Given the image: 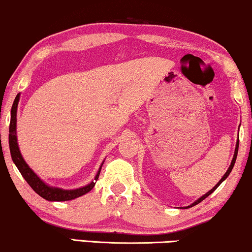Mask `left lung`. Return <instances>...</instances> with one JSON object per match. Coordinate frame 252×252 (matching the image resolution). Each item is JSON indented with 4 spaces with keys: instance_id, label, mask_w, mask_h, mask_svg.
I'll list each match as a JSON object with an SVG mask.
<instances>
[{
    "instance_id": "1",
    "label": "left lung",
    "mask_w": 252,
    "mask_h": 252,
    "mask_svg": "<svg viewBox=\"0 0 252 252\" xmlns=\"http://www.w3.org/2000/svg\"><path fill=\"white\" fill-rule=\"evenodd\" d=\"M237 151H239V139H237V141H236V147H235V151H234V156H233L232 163H230V165H229V167H228V170H227V171H226V173H225V174H223V177H222L221 179H220V180H219V182H218V184H217V185L215 186V187H213V188L211 189V190H209L208 192H206V194H204V195H203V196H201V197H199L198 199H196V201H195L194 203H192V204H190V205H188V206H186V209H188V208H191V206H194V205H196V204H198V203H201V202L203 201V199H205L206 197H208V196H209V195H211V194H212V192H213V191H215V190H216V189H217V188H218V187H219V186H220V185H221L223 181H225V180H226V179H227V177H228V175H229V173H230V172H232V170H233V167H234V164H235V160H236V157H237Z\"/></svg>"
}]
</instances>
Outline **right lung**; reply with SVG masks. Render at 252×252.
Returning a JSON list of instances; mask_svg holds the SVG:
<instances>
[{"instance_id":"1","label":"right lung","mask_w":252,"mask_h":252,"mask_svg":"<svg viewBox=\"0 0 252 252\" xmlns=\"http://www.w3.org/2000/svg\"><path fill=\"white\" fill-rule=\"evenodd\" d=\"M20 94L16 96L15 101H13L12 108H11V119H10V127H9V147H10V154H11L12 161L18 168L20 174L23 175V178L25 179L37 195H40L41 197L47 199L50 202H63V201H71L80 196L87 194L88 191H91L97 181L98 175L101 173L102 165L99 166L97 173H96L94 181H92L91 184L84 186V187L75 188V189H63L58 187H53V186L47 185L42 179H40L35 172L29 166V164L26 163L24 159L22 154H20L19 147H18V140H17V108H18Z\"/></svg>"}]
</instances>
